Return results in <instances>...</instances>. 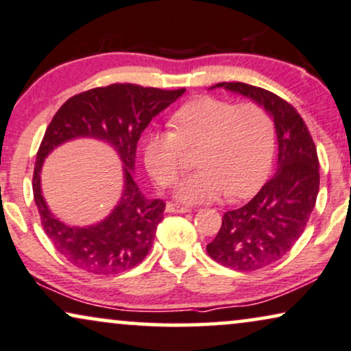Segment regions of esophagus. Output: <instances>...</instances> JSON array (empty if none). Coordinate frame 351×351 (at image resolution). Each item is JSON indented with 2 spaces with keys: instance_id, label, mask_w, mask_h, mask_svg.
Wrapping results in <instances>:
<instances>
[{
  "instance_id": "34e87169",
  "label": "esophagus",
  "mask_w": 351,
  "mask_h": 351,
  "mask_svg": "<svg viewBox=\"0 0 351 351\" xmlns=\"http://www.w3.org/2000/svg\"><path fill=\"white\" fill-rule=\"evenodd\" d=\"M167 212H175V214H186V212H189V207H184V206H180V204H175V202H168L167 207H165Z\"/></svg>"
}]
</instances>
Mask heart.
I'll list each match as a JSON object with an SVG mask.
<instances>
[{
  "instance_id": "1",
  "label": "heart",
  "mask_w": 351,
  "mask_h": 351,
  "mask_svg": "<svg viewBox=\"0 0 351 351\" xmlns=\"http://www.w3.org/2000/svg\"><path fill=\"white\" fill-rule=\"evenodd\" d=\"M173 130L144 137V162L160 186H171L184 168V145L202 144V168L184 180L176 196L184 202L243 197L259 188L272 165L274 123L263 106L201 97L173 114Z\"/></svg>"
}]
</instances>
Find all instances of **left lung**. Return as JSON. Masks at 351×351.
I'll return each mask as SVG.
<instances>
[{
    "label": "left lung",
    "mask_w": 351,
    "mask_h": 351,
    "mask_svg": "<svg viewBox=\"0 0 351 351\" xmlns=\"http://www.w3.org/2000/svg\"><path fill=\"white\" fill-rule=\"evenodd\" d=\"M217 87L263 106L277 134V173L250 202L223 214L207 245L217 263L247 272L280 259L304 232L319 193V160L303 118L288 101L250 84L220 82L210 88Z\"/></svg>",
    "instance_id": "left-lung-1"
}]
</instances>
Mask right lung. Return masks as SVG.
I'll return each instance as SVG.
<instances>
[{"label":"right lung","instance_id":"right-lung-1","mask_svg":"<svg viewBox=\"0 0 351 351\" xmlns=\"http://www.w3.org/2000/svg\"><path fill=\"white\" fill-rule=\"evenodd\" d=\"M186 88L162 90L136 84H112L71 97L48 124L37 152L34 199L42 227L56 251L87 272L110 275L136 267L152 247L165 202L149 199L134 181L136 149L152 118L180 99ZM74 138H97L119 154L123 165V191L104 221L71 228L52 215L41 194L39 173L53 149Z\"/></svg>","mask_w":351,"mask_h":351}]
</instances>
